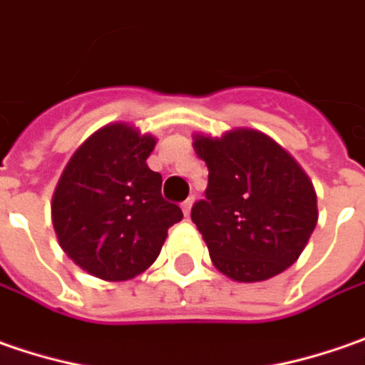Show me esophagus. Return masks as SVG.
<instances>
[{"instance_id":"obj_1","label":"esophagus","mask_w":365,"mask_h":365,"mask_svg":"<svg viewBox=\"0 0 365 365\" xmlns=\"http://www.w3.org/2000/svg\"><path fill=\"white\" fill-rule=\"evenodd\" d=\"M192 204H194V200L192 198H187L185 202H182V210L185 216H190V210H192Z\"/></svg>"}]
</instances>
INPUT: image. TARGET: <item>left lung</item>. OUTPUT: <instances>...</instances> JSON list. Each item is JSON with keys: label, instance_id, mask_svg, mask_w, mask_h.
Returning <instances> with one entry per match:
<instances>
[{"label": "left lung", "instance_id": "1", "mask_svg": "<svg viewBox=\"0 0 365 365\" xmlns=\"http://www.w3.org/2000/svg\"><path fill=\"white\" fill-rule=\"evenodd\" d=\"M208 167L206 198L192 206L218 272L262 282L290 267L317 227V194L302 167L259 130L196 136Z\"/></svg>", "mask_w": 365, "mask_h": 365}]
</instances>
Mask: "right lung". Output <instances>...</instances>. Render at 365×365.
Masks as SVG:
<instances>
[{
	"label": "right lung",
	"instance_id": "add662e5",
	"mask_svg": "<svg viewBox=\"0 0 365 365\" xmlns=\"http://www.w3.org/2000/svg\"><path fill=\"white\" fill-rule=\"evenodd\" d=\"M151 135L108 124L75 151L53 196V227L81 269L108 282L143 274L165 243L182 208L161 196V173L147 157Z\"/></svg>",
	"mask_w": 365,
	"mask_h": 365
}]
</instances>
